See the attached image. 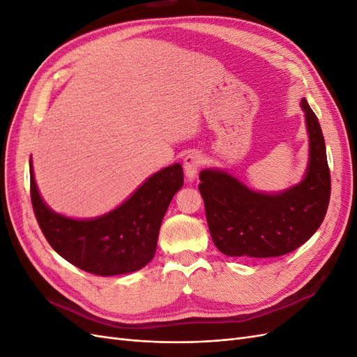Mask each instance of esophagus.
I'll return each mask as SVG.
<instances>
[{
	"instance_id": "34e87169",
	"label": "esophagus",
	"mask_w": 357,
	"mask_h": 357,
	"mask_svg": "<svg viewBox=\"0 0 357 357\" xmlns=\"http://www.w3.org/2000/svg\"><path fill=\"white\" fill-rule=\"evenodd\" d=\"M202 160H204V158L199 152H190L189 155H186L185 162H183V164H185V172H186V177L189 180H193L197 177Z\"/></svg>"
}]
</instances>
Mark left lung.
<instances>
[{
    "instance_id": "1",
    "label": "left lung",
    "mask_w": 357,
    "mask_h": 357,
    "mask_svg": "<svg viewBox=\"0 0 357 357\" xmlns=\"http://www.w3.org/2000/svg\"><path fill=\"white\" fill-rule=\"evenodd\" d=\"M310 164L298 186L278 195L247 189L232 176L215 169L199 174L211 238L226 256L275 257L296 250L325 219L331 198V171L319 119L305 101Z\"/></svg>"
}]
</instances>
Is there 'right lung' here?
<instances>
[{
  "mask_svg": "<svg viewBox=\"0 0 357 357\" xmlns=\"http://www.w3.org/2000/svg\"><path fill=\"white\" fill-rule=\"evenodd\" d=\"M31 202L43 235L53 250L86 273L110 277L142 269L152 261L162 219L183 186V168L160 169L121 207L93 220H74L43 202L29 160Z\"/></svg>",
  "mask_w": 357,
  "mask_h": 357,
  "instance_id": "add662e5",
  "label": "right lung"
}]
</instances>
